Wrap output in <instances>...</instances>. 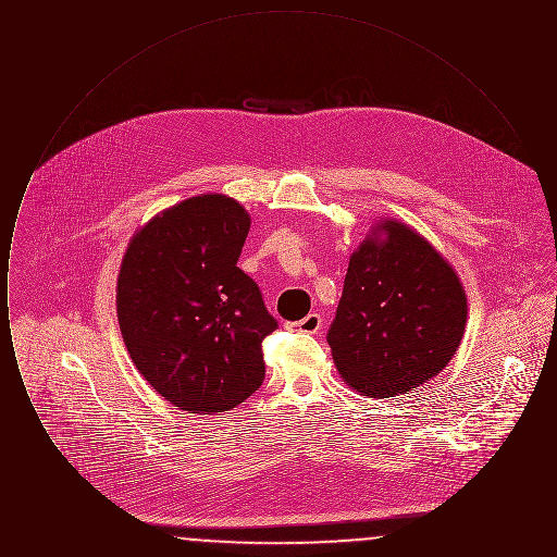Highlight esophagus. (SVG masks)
I'll use <instances>...</instances> for the list:
<instances>
[{"label":"esophagus","mask_w":557,"mask_h":557,"mask_svg":"<svg viewBox=\"0 0 557 557\" xmlns=\"http://www.w3.org/2000/svg\"><path fill=\"white\" fill-rule=\"evenodd\" d=\"M288 330H296V332H305V334H315L319 327H321V318L318 313H309L307 318L300 319V321H294V323H286Z\"/></svg>","instance_id":"esophagus-1"}]
</instances>
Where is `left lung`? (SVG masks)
<instances>
[{"mask_svg": "<svg viewBox=\"0 0 557 557\" xmlns=\"http://www.w3.org/2000/svg\"><path fill=\"white\" fill-rule=\"evenodd\" d=\"M466 319L455 269L409 225L386 219L348 261L327 345L352 391L395 397L449 366Z\"/></svg>", "mask_w": 557, "mask_h": 557, "instance_id": "8db88e82", "label": "left lung"}]
</instances>
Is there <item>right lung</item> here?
<instances>
[{
    "label": "right lung",
    "mask_w": 557,
    "mask_h": 557,
    "mask_svg": "<svg viewBox=\"0 0 557 557\" xmlns=\"http://www.w3.org/2000/svg\"><path fill=\"white\" fill-rule=\"evenodd\" d=\"M248 230L234 198L194 196L148 221L121 263L116 313L133 363L189 413L230 411L265 377L261 345L277 321L238 267Z\"/></svg>",
    "instance_id": "obj_1"
}]
</instances>
